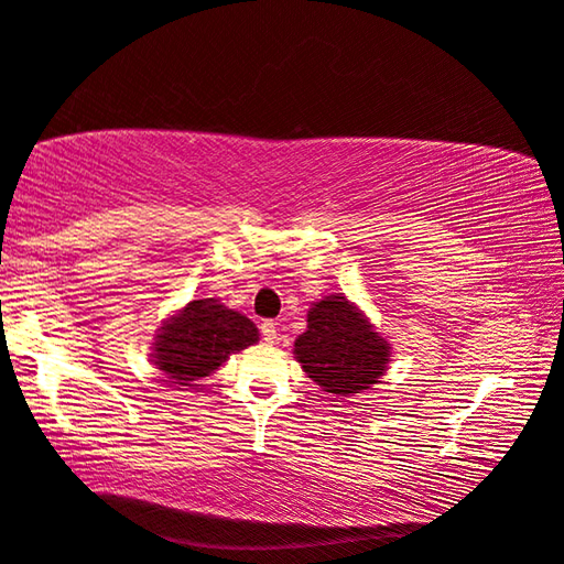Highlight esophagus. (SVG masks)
<instances>
[{"instance_id":"1","label":"esophagus","mask_w":564,"mask_h":564,"mask_svg":"<svg viewBox=\"0 0 564 564\" xmlns=\"http://www.w3.org/2000/svg\"><path fill=\"white\" fill-rule=\"evenodd\" d=\"M260 332H262V337H264L267 344H274L276 341V324L274 322H262Z\"/></svg>"}]
</instances>
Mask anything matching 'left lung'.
<instances>
[{
	"label": "left lung",
	"instance_id": "left-lung-1",
	"mask_svg": "<svg viewBox=\"0 0 564 564\" xmlns=\"http://www.w3.org/2000/svg\"><path fill=\"white\" fill-rule=\"evenodd\" d=\"M292 351L322 391L341 399L379 383L391 361V344L344 294L312 304L307 329L294 339Z\"/></svg>",
	"mask_w": 564,
	"mask_h": 564
}]
</instances>
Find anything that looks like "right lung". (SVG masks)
I'll list each match as a JSON object with an SVG mask.
<instances>
[{"label": "right lung", "instance_id": "obj_1", "mask_svg": "<svg viewBox=\"0 0 564 564\" xmlns=\"http://www.w3.org/2000/svg\"><path fill=\"white\" fill-rule=\"evenodd\" d=\"M260 341V332L245 314L220 300H193L171 314L155 332L151 357L171 383L191 387L215 373L242 349Z\"/></svg>", "mask_w": 564, "mask_h": 564}]
</instances>
